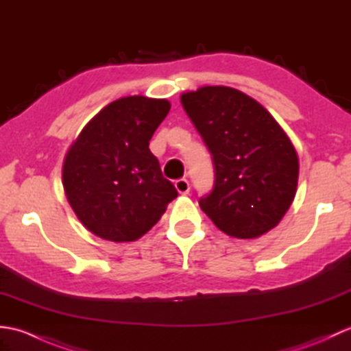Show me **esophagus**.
<instances>
[{"instance_id":"esophagus-1","label":"esophagus","mask_w":351,"mask_h":351,"mask_svg":"<svg viewBox=\"0 0 351 351\" xmlns=\"http://www.w3.org/2000/svg\"><path fill=\"white\" fill-rule=\"evenodd\" d=\"M175 187H176V190H178V193H180V195H189L190 182L182 178V180H178L175 182Z\"/></svg>"}]
</instances>
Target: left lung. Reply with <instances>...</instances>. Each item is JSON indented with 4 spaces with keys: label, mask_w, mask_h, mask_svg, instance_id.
Segmentation results:
<instances>
[{
    "label": "left lung",
    "mask_w": 351,
    "mask_h": 351,
    "mask_svg": "<svg viewBox=\"0 0 351 351\" xmlns=\"http://www.w3.org/2000/svg\"><path fill=\"white\" fill-rule=\"evenodd\" d=\"M181 104L213 155L214 187L199 205L221 232L250 240L288 211L299 181V156L274 117L232 87L205 86Z\"/></svg>",
    "instance_id": "8db88e82"
}]
</instances>
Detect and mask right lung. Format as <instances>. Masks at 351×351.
Segmentation results:
<instances>
[{"mask_svg":"<svg viewBox=\"0 0 351 351\" xmlns=\"http://www.w3.org/2000/svg\"><path fill=\"white\" fill-rule=\"evenodd\" d=\"M169 110L167 99L125 96L104 107L69 147L63 162L66 197L96 237L136 241L178 196L149 151Z\"/></svg>","mask_w":351,"mask_h":351,"instance_id":"obj_1","label":"right lung"}]
</instances>
